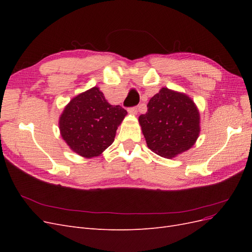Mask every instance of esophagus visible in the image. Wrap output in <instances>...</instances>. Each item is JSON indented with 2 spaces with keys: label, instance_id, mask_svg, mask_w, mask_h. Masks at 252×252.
Returning <instances> with one entry per match:
<instances>
[{
  "label": "esophagus",
  "instance_id": "esophagus-1",
  "mask_svg": "<svg viewBox=\"0 0 252 252\" xmlns=\"http://www.w3.org/2000/svg\"><path fill=\"white\" fill-rule=\"evenodd\" d=\"M128 112L130 114H133V116H135L136 113H138V108L136 107H131V108H128Z\"/></svg>",
  "mask_w": 252,
  "mask_h": 252
}]
</instances>
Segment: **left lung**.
Here are the masks:
<instances>
[{
  "mask_svg": "<svg viewBox=\"0 0 252 252\" xmlns=\"http://www.w3.org/2000/svg\"><path fill=\"white\" fill-rule=\"evenodd\" d=\"M139 118L148 148L173 158L191 148L200 135V111L187 94L162 87Z\"/></svg>",
  "mask_w": 252,
  "mask_h": 252,
  "instance_id": "obj_1",
  "label": "left lung"
}]
</instances>
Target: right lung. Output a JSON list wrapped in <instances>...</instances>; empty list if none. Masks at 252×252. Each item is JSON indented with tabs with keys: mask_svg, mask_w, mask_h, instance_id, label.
Masks as SVG:
<instances>
[{
	"mask_svg": "<svg viewBox=\"0 0 252 252\" xmlns=\"http://www.w3.org/2000/svg\"><path fill=\"white\" fill-rule=\"evenodd\" d=\"M127 111L111 105L94 86L72 97L60 116L62 139L75 154L91 158L101 156L116 138Z\"/></svg>",
	"mask_w": 252,
	"mask_h": 252,
	"instance_id": "obj_1",
	"label": "right lung"
}]
</instances>
